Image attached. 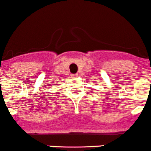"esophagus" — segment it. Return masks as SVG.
Instances as JSON below:
<instances>
[{"mask_svg":"<svg viewBox=\"0 0 151 151\" xmlns=\"http://www.w3.org/2000/svg\"><path fill=\"white\" fill-rule=\"evenodd\" d=\"M72 76V78H76L77 76H78V75L77 74H73V75H71Z\"/></svg>","mask_w":151,"mask_h":151,"instance_id":"esophagus-1","label":"esophagus"}]
</instances>
